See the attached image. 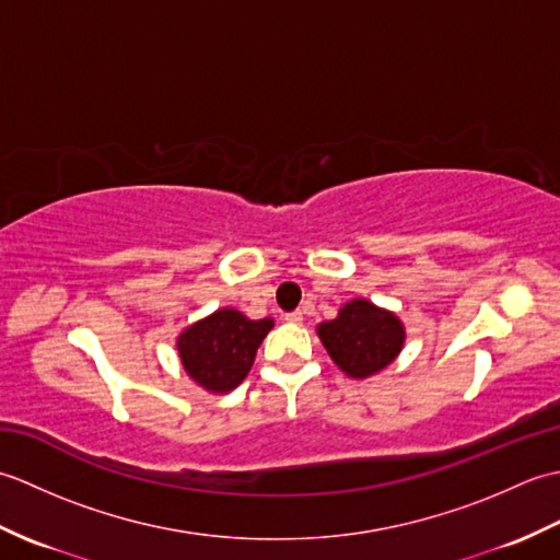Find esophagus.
Masks as SVG:
<instances>
[{"label":"esophagus","instance_id":"34e87169","mask_svg":"<svg viewBox=\"0 0 560 560\" xmlns=\"http://www.w3.org/2000/svg\"><path fill=\"white\" fill-rule=\"evenodd\" d=\"M283 319H287V323H293V325H301L303 323V313L301 311H293V313L283 315Z\"/></svg>","mask_w":560,"mask_h":560}]
</instances>
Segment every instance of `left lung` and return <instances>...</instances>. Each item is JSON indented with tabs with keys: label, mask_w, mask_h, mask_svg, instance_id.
Here are the masks:
<instances>
[{
	"label": "left lung",
	"mask_w": 560,
	"mask_h": 560,
	"mask_svg": "<svg viewBox=\"0 0 560 560\" xmlns=\"http://www.w3.org/2000/svg\"><path fill=\"white\" fill-rule=\"evenodd\" d=\"M317 337L343 373L363 380L397 359L407 331L395 313L365 299H353L335 319L317 325Z\"/></svg>",
	"instance_id": "left-lung-1"
}]
</instances>
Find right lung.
Instances as JSON below:
<instances>
[{"label": "right lung", "mask_w": 560, "mask_h": 560, "mask_svg": "<svg viewBox=\"0 0 560 560\" xmlns=\"http://www.w3.org/2000/svg\"><path fill=\"white\" fill-rule=\"evenodd\" d=\"M273 319H249L233 307H221L177 337L185 373L213 395H225L247 377L261 339Z\"/></svg>", "instance_id": "obj_1"}]
</instances>
